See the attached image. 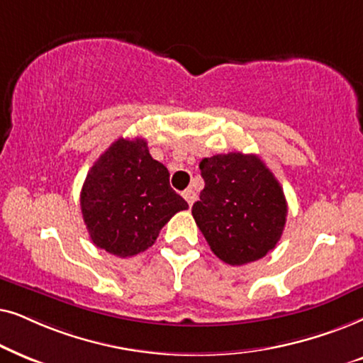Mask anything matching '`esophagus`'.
I'll use <instances>...</instances> for the list:
<instances>
[{
  "label": "esophagus",
  "mask_w": 363,
  "mask_h": 363,
  "mask_svg": "<svg viewBox=\"0 0 363 363\" xmlns=\"http://www.w3.org/2000/svg\"><path fill=\"white\" fill-rule=\"evenodd\" d=\"M182 196H184V199L187 201V204H189V206L194 204L196 199H197V194L192 189H186L184 194H182Z\"/></svg>",
  "instance_id": "34e87169"
}]
</instances>
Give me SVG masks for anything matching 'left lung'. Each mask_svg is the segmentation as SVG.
Segmentation results:
<instances>
[{"instance_id":"1","label":"left lung","mask_w":363,"mask_h":363,"mask_svg":"<svg viewBox=\"0 0 363 363\" xmlns=\"http://www.w3.org/2000/svg\"><path fill=\"white\" fill-rule=\"evenodd\" d=\"M199 169L206 186L192 216L212 252L229 265L262 259L286 225L287 201L277 179L254 154H216Z\"/></svg>"}]
</instances>
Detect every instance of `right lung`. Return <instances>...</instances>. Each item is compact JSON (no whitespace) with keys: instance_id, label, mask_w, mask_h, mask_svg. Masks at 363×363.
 I'll return each instance as SVG.
<instances>
[{"instance_id":"obj_1","label":"right lung","mask_w":363,"mask_h":363,"mask_svg":"<svg viewBox=\"0 0 363 363\" xmlns=\"http://www.w3.org/2000/svg\"><path fill=\"white\" fill-rule=\"evenodd\" d=\"M187 202L169 186L167 167L151 157L141 138L111 144L89 169L81 211L94 245L118 257L151 247Z\"/></svg>"}]
</instances>
